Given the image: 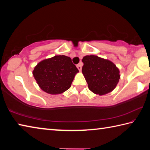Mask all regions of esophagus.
Listing matches in <instances>:
<instances>
[{"instance_id": "34e87169", "label": "esophagus", "mask_w": 150, "mask_h": 150, "mask_svg": "<svg viewBox=\"0 0 150 150\" xmlns=\"http://www.w3.org/2000/svg\"><path fill=\"white\" fill-rule=\"evenodd\" d=\"M77 69H79V71H81V69H82V66H81V63H79V64H78L77 65Z\"/></svg>"}]
</instances>
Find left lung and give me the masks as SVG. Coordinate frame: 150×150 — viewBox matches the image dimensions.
Instances as JSON below:
<instances>
[{"label":"left lung","mask_w":150,"mask_h":150,"mask_svg":"<svg viewBox=\"0 0 150 150\" xmlns=\"http://www.w3.org/2000/svg\"><path fill=\"white\" fill-rule=\"evenodd\" d=\"M82 62V73L90 91L104 95L115 89L120 78V71L115 63L96 55H86Z\"/></svg>","instance_id":"8db88e82"}]
</instances>
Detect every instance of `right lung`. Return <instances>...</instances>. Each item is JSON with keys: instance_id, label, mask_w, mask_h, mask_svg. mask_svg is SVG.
<instances>
[{"instance_id": "right-lung-1", "label": "right lung", "mask_w": 150, "mask_h": 150, "mask_svg": "<svg viewBox=\"0 0 150 150\" xmlns=\"http://www.w3.org/2000/svg\"><path fill=\"white\" fill-rule=\"evenodd\" d=\"M78 72L69 57L55 55L39 62L32 73L42 91L57 95L69 89Z\"/></svg>"}]
</instances>
